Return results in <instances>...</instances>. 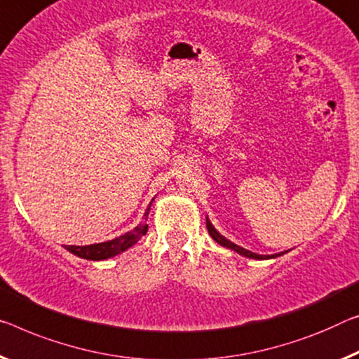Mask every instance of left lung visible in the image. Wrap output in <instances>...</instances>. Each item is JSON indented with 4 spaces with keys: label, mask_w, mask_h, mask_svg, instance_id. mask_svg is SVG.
I'll return each mask as SVG.
<instances>
[{
    "label": "left lung",
    "mask_w": 359,
    "mask_h": 359,
    "mask_svg": "<svg viewBox=\"0 0 359 359\" xmlns=\"http://www.w3.org/2000/svg\"><path fill=\"white\" fill-rule=\"evenodd\" d=\"M207 229H208V234L212 236V239H213L215 242H218L219 245L226 247V249L234 250L236 253H239V255H242V257L253 258V260H269V258L280 257V255H284V253H285V252H280V253H274V255H258V253H253V252H250V250H247V249H244V247L234 244V242H231L229 239H226L224 236L219 234L218 231L215 229V226L210 223V219H208V218H207Z\"/></svg>",
    "instance_id": "obj_1"
}]
</instances>
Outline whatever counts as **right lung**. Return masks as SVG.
<instances>
[{"mask_svg": "<svg viewBox=\"0 0 359 359\" xmlns=\"http://www.w3.org/2000/svg\"><path fill=\"white\" fill-rule=\"evenodd\" d=\"M154 198L149 203V207L146 208L144 217H142V222L136 226L135 229L128 231L122 236L115 237L112 241H106V242H99V244H91V245H65L70 253L74 255L85 258V260H107V258H112L118 253H122L125 250H128L130 247H133L137 241L141 239L142 236L147 233V217H149V210H151Z\"/></svg>", "mask_w": 359, "mask_h": 359, "instance_id": "obj_1", "label": "right lung"}]
</instances>
